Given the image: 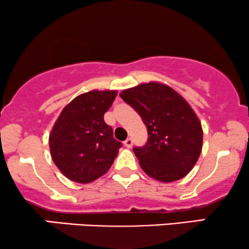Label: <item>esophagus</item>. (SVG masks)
<instances>
[{"mask_svg":"<svg viewBox=\"0 0 249 249\" xmlns=\"http://www.w3.org/2000/svg\"><path fill=\"white\" fill-rule=\"evenodd\" d=\"M124 146L125 148H131V146H133V140L131 139H127L124 142Z\"/></svg>","mask_w":249,"mask_h":249,"instance_id":"obj_1","label":"esophagus"}]
</instances>
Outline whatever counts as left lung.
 I'll use <instances>...</instances> for the list:
<instances>
[{
  "label": "left lung",
  "instance_id": "left-lung-1",
  "mask_svg": "<svg viewBox=\"0 0 249 249\" xmlns=\"http://www.w3.org/2000/svg\"><path fill=\"white\" fill-rule=\"evenodd\" d=\"M120 97L139 113L148 129L145 145L134 148L142 170L160 182L186 177L201 155L203 130L185 98L157 82L127 89Z\"/></svg>",
  "mask_w": 249,
  "mask_h": 249
}]
</instances>
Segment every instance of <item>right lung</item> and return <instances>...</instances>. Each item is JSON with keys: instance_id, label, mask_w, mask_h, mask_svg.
I'll return each mask as SVG.
<instances>
[{"instance_id": "add662e5", "label": "right lung", "mask_w": 249, "mask_h": 249, "mask_svg": "<svg viewBox=\"0 0 249 249\" xmlns=\"http://www.w3.org/2000/svg\"><path fill=\"white\" fill-rule=\"evenodd\" d=\"M116 91L93 90L79 94L61 112L50 135L51 156L63 176L89 183L106 173L118 156L121 142L104 114Z\"/></svg>"}]
</instances>
